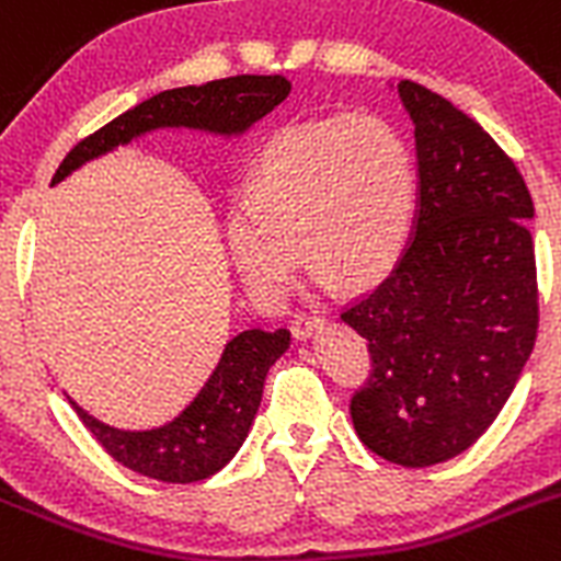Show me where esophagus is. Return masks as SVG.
<instances>
[{
    "mask_svg": "<svg viewBox=\"0 0 561 561\" xmlns=\"http://www.w3.org/2000/svg\"><path fill=\"white\" fill-rule=\"evenodd\" d=\"M322 325H325V320H322L320 314H295V320H291V333H295L297 339H308L314 331H320Z\"/></svg>",
    "mask_w": 561,
    "mask_h": 561,
    "instance_id": "obj_1",
    "label": "esophagus"
}]
</instances>
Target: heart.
Listing matches in <instances>:
<instances>
[{
  "label": "heart",
  "instance_id": "heart-1",
  "mask_svg": "<svg viewBox=\"0 0 561 561\" xmlns=\"http://www.w3.org/2000/svg\"><path fill=\"white\" fill-rule=\"evenodd\" d=\"M417 205V163L409 141L381 116L333 113L270 138L247 197L228 210V244L247 289L284 297L297 242L320 284L342 275L367 284L403 255Z\"/></svg>",
  "mask_w": 561,
  "mask_h": 561
}]
</instances>
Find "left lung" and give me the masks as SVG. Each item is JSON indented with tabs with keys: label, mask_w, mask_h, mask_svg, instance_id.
<instances>
[{
	"label": "left lung",
	"mask_w": 561,
	"mask_h": 561,
	"mask_svg": "<svg viewBox=\"0 0 561 561\" xmlns=\"http://www.w3.org/2000/svg\"><path fill=\"white\" fill-rule=\"evenodd\" d=\"M398 94L417 141V219L394 270L342 320L373 362L351 400L358 439L431 467L490 428L534 351V203L479 122L420 82L400 80Z\"/></svg>",
	"instance_id": "left-lung-1"
}]
</instances>
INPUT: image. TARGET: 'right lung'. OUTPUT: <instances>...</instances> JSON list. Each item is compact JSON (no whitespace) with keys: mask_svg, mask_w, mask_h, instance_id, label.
<instances>
[{"mask_svg":"<svg viewBox=\"0 0 561 561\" xmlns=\"http://www.w3.org/2000/svg\"><path fill=\"white\" fill-rule=\"evenodd\" d=\"M289 91L291 82L280 75H239L210 80L205 85L161 91L82 138L64 158L53 183L69 178L82 163L161 127H192L219 136H239L264 119L272 107L280 105ZM289 339L291 333L286 328H250L230 339L197 398L161 428H113L91 417L75 400L69 403L94 439L127 470L167 484H192L222 470L241 448L261 405L266 373L284 356Z\"/></svg>","mask_w":561,"mask_h":561,"instance_id":"1","label":"right lung"}]
</instances>
